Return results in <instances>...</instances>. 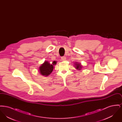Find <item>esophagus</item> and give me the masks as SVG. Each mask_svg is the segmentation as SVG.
Returning a JSON list of instances; mask_svg holds the SVG:
<instances>
[{"label":"esophagus","instance_id":"1","mask_svg":"<svg viewBox=\"0 0 122 122\" xmlns=\"http://www.w3.org/2000/svg\"><path fill=\"white\" fill-rule=\"evenodd\" d=\"M61 60H62V61H64V60H65L66 59V58L65 57V56H63V57H61Z\"/></svg>","mask_w":122,"mask_h":122}]
</instances>
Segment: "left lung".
I'll return each mask as SVG.
<instances>
[{
  "instance_id": "1",
  "label": "left lung",
  "mask_w": 122,
  "mask_h": 122,
  "mask_svg": "<svg viewBox=\"0 0 122 122\" xmlns=\"http://www.w3.org/2000/svg\"><path fill=\"white\" fill-rule=\"evenodd\" d=\"M75 68L76 69L78 70H81V68H82V66H81V64H79L77 62H76V63L75 64Z\"/></svg>"
}]
</instances>
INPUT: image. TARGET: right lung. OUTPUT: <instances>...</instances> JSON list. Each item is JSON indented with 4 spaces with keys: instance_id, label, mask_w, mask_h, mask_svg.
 I'll return each mask as SVG.
<instances>
[{
    "instance_id": "right-lung-1",
    "label": "right lung",
    "mask_w": 122,
    "mask_h": 122,
    "mask_svg": "<svg viewBox=\"0 0 122 122\" xmlns=\"http://www.w3.org/2000/svg\"><path fill=\"white\" fill-rule=\"evenodd\" d=\"M57 64L55 61H53L52 64H50L49 62L45 61L39 67V73L42 76L45 77L49 76L52 72L54 68V66Z\"/></svg>"
}]
</instances>
